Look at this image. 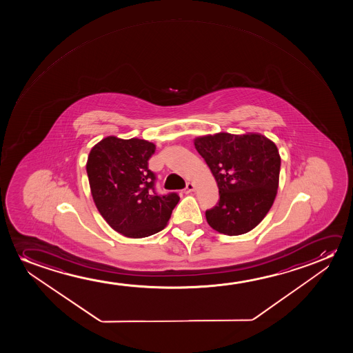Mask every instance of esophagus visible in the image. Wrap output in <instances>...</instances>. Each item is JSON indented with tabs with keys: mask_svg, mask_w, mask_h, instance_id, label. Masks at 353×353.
Segmentation results:
<instances>
[{
	"mask_svg": "<svg viewBox=\"0 0 353 353\" xmlns=\"http://www.w3.org/2000/svg\"><path fill=\"white\" fill-rule=\"evenodd\" d=\"M194 189H195V185H194L193 183H190V182H188V183H187V185H185V188H184V193H192V192H194Z\"/></svg>",
	"mask_w": 353,
	"mask_h": 353,
	"instance_id": "obj_1",
	"label": "esophagus"
}]
</instances>
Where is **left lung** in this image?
Returning <instances> with one entry per match:
<instances>
[{"instance_id":"1","label":"left lung","mask_w":353,"mask_h":353,"mask_svg":"<svg viewBox=\"0 0 353 353\" xmlns=\"http://www.w3.org/2000/svg\"><path fill=\"white\" fill-rule=\"evenodd\" d=\"M216 179L217 205L206 211L211 227L229 236L256 228L275 200L281 158L272 141L261 134L219 132L194 141Z\"/></svg>"}]
</instances>
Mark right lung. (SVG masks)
I'll list each match as a JSON object with an SVG mask.
<instances>
[{
    "instance_id": "obj_1",
    "label": "right lung",
    "mask_w": 353,
    "mask_h": 353,
    "mask_svg": "<svg viewBox=\"0 0 353 353\" xmlns=\"http://www.w3.org/2000/svg\"><path fill=\"white\" fill-rule=\"evenodd\" d=\"M155 145L140 139L108 136L92 147L87 174L99 212L116 232L132 239L163 230L179 203L177 193L155 192L148 160Z\"/></svg>"
}]
</instances>
